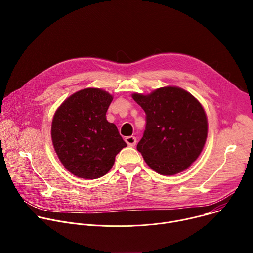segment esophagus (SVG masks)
<instances>
[{"label":"esophagus","instance_id":"obj_1","mask_svg":"<svg viewBox=\"0 0 253 253\" xmlns=\"http://www.w3.org/2000/svg\"><path fill=\"white\" fill-rule=\"evenodd\" d=\"M125 142L128 144V146L133 147V146L136 145L137 139H136V137H134V136H128V137L125 138Z\"/></svg>","mask_w":253,"mask_h":253}]
</instances>
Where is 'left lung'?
<instances>
[{
    "instance_id": "left-lung-1",
    "label": "left lung",
    "mask_w": 253,
    "mask_h": 253,
    "mask_svg": "<svg viewBox=\"0 0 253 253\" xmlns=\"http://www.w3.org/2000/svg\"><path fill=\"white\" fill-rule=\"evenodd\" d=\"M146 113V128L137 150L161 175L186 170L199 157L208 133L201 103L186 90L166 86L144 95L132 94Z\"/></svg>"
}]
</instances>
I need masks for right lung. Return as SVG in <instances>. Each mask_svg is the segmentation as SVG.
Returning a JSON list of instances; mask_svg holds the SVG:
<instances>
[{"instance_id": "right-lung-1", "label": "right lung", "mask_w": 253, "mask_h": 253, "mask_svg": "<svg viewBox=\"0 0 253 253\" xmlns=\"http://www.w3.org/2000/svg\"><path fill=\"white\" fill-rule=\"evenodd\" d=\"M113 96L85 88L69 96L56 110L51 126L55 152L73 175L96 179L110 171L116 155L127 146L106 112Z\"/></svg>"}]
</instances>
